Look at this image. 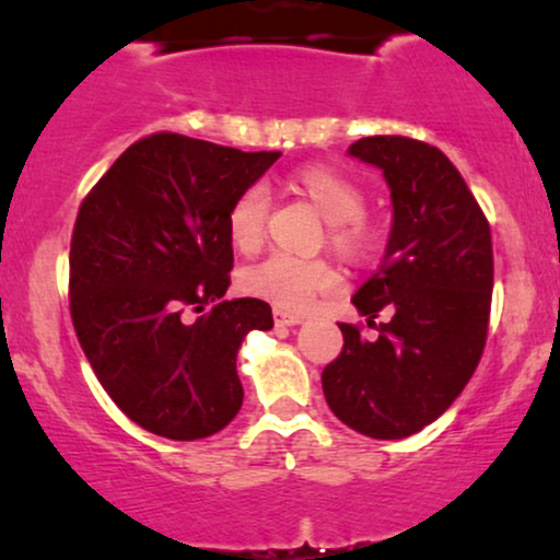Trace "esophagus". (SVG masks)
Listing matches in <instances>:
<instances>
[{"label": "esophagus", "instance_id": "1", "mask_svg": "<svg viewBox=\"0 0 560 560\" xmlns=\"http://www.w3.org/2000/svg\"><path fill=\"white\" fill-rule=\"evenodd\" d=\"M272 320H275V326L285 328V326H298V323H303V315H295L290 311H282V307H275Z\"/></svg>", "mask_w": 560, "mask_h": 560}]
</instances>
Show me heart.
I'll list each match as a JSON object with an SVG mask.
<instances>
[{
  "instance_id": "b5f03b06",
  "label": "heart",
  "mask_w": 560,
  "mask_h": 560,
  "mask_svg": "<svg viewBox=\"0 0 560 560\" xmlns=\"http://www.w3.org/2000/svg\"><path fill=\"white\" fill-rule=\"evenodd\" d=\"M290 186L318 209L326 220V240L330 249L346 262H359L374 247V226L366 212L363 186L328 164L300 166L290 176ZM270 199L262 184L242 189L226 212V232L234 249L253 255L262 247L267 232ZM242 290L267 300L282 311H305L318 295L340 285V272L328 260H298L288 255H270L267 260L242 272Z\"/></svg>"
}]
</instances>
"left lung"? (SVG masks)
Segmentation results:
<instances>
[{
    "label": "left lung",
    "instance_id": "obj_1",
    "mask_svg": "<svg viewBox=\"0 0 560 560\" xmlns=\"http://www.w3.org/2000/svg\"><path fill=\"white\" fill-rule=\"evenodd\" d=\"M348 153L392 186L394 226L353 305L378 336L338 323L343 351L323 369L334 415L374 440H401L444 415L482 359L492 303L488 217L452 161L409 136H369ZM381 310L393 318L376 324Z\"/></svg>",
    "mask_w": 560,
    "mask_h": 560
}]
</instances>
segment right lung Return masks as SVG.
<instances>
[{
	"label": "right lung",
	"mask_w": 560,
	"mask_h": 560,
	"mask_svg": "<svg viewBox=\"0 0 560 560\" xmlns=\"http://www.w3.org/2000/svg\"><path fill=\"white\" fill-rule=\"evenodd\" d=\"M280 151L161 131L120 153L85 194L70 240V315L101 386L168 440L220 432L242 407L237 351L270 330L265 300H224L226 212Z\"/></svg>",
	"instance_id": "add662e5"
}]
</instances>
